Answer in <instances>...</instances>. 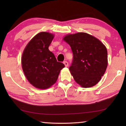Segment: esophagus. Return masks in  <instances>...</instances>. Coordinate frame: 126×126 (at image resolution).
Returning a JSON list of instances; mask_svg holds the SVG:
<instances>
[{
	"mask_svg": "<svg viewBox=\"0 0 126 126\" xmlns=\"http://www.w3.org/2000/svg\"><path fill=\"white\" fill-rule=\"evenodd\" d=\"M63 63H64V64L65 65V67H68V62H67V61H64Z\"/></svg>",
	"mask_w": 126,
	"mask_h": 126,
	"instance_id": "obj_1",
	"label": "esophagus"
}]
</instances>
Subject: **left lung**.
Instances as JSON below:
<instances>
[{"label":"left lung","mask_w":126,"mask_h":126,"mask_svg":"<svg viewBox=\"0 0 126 126\" xmlns=\"http://www.w3.org/2000/svg\"><path fill=\"white\" fill-rule=\"evenodd\" d=\"M63 40L71 46L73 52L69 71L74 79L83 88L95 86L107 67L106 47L97 38L86 33L68 34Z\"/></svg>","instance_id":"left-lung-1"}]
</instances>
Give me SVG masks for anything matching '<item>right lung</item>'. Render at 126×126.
Listing matches in <instances>:
<instances>
[{
  "label": "right lung",
  "mask_w": 126,
  "mask_h": 126,
  "mask_svg": "<svg viewBox=\"0 0 126 126\" xmlns=\"http://www.w3.org/2000/svg\"><path fill=\"white\" fill-rule=\"evenodd\" d=\"M54 35L40 32L31 39L23 51V71L30 83L35 88L47 89L54 84L64 64L57 62L49 50Z\"/></svg>",
  "instance_id": "right-lung-1"
}]
</instances>
